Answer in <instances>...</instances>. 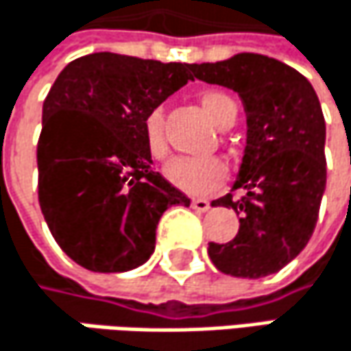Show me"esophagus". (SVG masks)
<instances>
[{"mask_svg":"<svg viewBox=\"0 0 351 351\" xmlns=\"http://www.w3.org/2000/svg\"><path fill=\"white\" fill-rule=\"evenodd\" d=\"M192 208L196 212H208L210 210V202L204 199V197H196V199H192Z\"/></svg>","mask_w":351,"mask_h":351,"instance_id":"1","label":"esophagus"}]
</instances>
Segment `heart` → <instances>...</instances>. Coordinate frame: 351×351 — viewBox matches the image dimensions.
<instances>
[{
    "mask_svg": "<svg viewBox=\"0 0 351 351\" xmlns=\"http://www.w3.org/2000/svg\"><path fill=\"white\" fill-rule=\"evenodd\" d=\"M202 107L218 127H230L239 114L234 101L222 93L208 90L202 95ZM143 139L145 147L154 159L167 155V141L163 133V112L161 109L149 110L143 119ZM165 178L180 190L202 196L220 188L226 180V167L216 157H176L165 165Z\"/></svg>",
    "mask_w": 351,
    "mask_h": 351,
    "instance_id": "obj_1",
    "label": "heart"
}]
</instances>
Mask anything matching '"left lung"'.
I'll list each match as a JSON object with an SVG mask.
<instances>
[{
  "instance_id": "obj_1",
  "label": "left lung",
  "mask_w": 351,
  "mask_h": 351,
  "mask_svg": "<svg viewBox=\"0 0 351 351\" xmlns=\"http://www.w3.org/2000/svg\"><path fill=\"white\" fill-rule=\"evenodd\" d=\"M197 80L239 93L246 147L232 186L244 196L212 206L241 214L234 241L208 244L210 261L230 277L261 279L281 271L309 242L326 192V119L311 82L295 68L242 52L194 64Z\"/></svg>"
}]
</instances>
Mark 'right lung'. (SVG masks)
Masks as SVG:
<instances>
[{
  "mask_svg": "<svg viewBox=\"0 0 351 351\" xmlns=\"http://www.w3.org/2000/svg\"><path fill=\"white\" fill-rule=\"evenodd\" d=\"M192 66L112 52L72 60L42 107L38 199L66 254L95 273L149 261L161 214L190 197L152 167L143 119L194 80Z\"/></svg>",
  "mask_w": 351,
  "mask_h": 351,
  "instance_id": "right-lung-1",
  "label": "right lung"
}]
</instances>
